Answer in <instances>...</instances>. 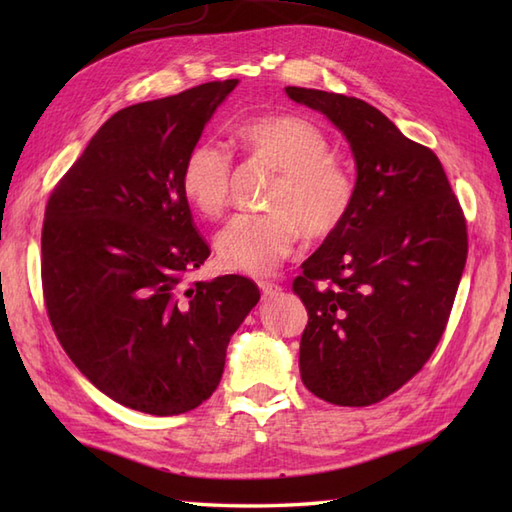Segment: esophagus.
Here are the masks:
<instances>
[{
  "label": "esophagus",
  "instance_id": "obj_1",
  "mask_svg": "<svg viewBox=\"0 0 512 512\" xmlns=\"http://www.w3.org/2000/svg\"><path fill=\"white\" fill-rule=\"evenodd\" d=\"M259 288H262V292H264V297H266V299H270V297H277L279 292H281V288H279L277 284H270V281H264V284H259Z\"/></svg>",
  "mask_w": 512,
  "mask_h": 512
}]
</instances>
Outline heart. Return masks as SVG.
I'll use <instances>...</instances> for the list:
<instances>
[{
  "instance_id": "b5f03b06",
  "label": "heart",
  "mask_w": 512,
  "mask_h": 512,
  "mask_svg": "<svg viewBox=\"0 0 512 512\" xmlns=\"http://www.w3.org/2000/svg\"><path fill=\"white\" fill-rule=\"evenodd\" d=\"M239 138L273 162L279 178L268 193V213H239L215 237L226 270L268 275L292 253L299 231L310 239L330 237L350 215L354 178L332 158L328 138L306 118L270 114L246 121ZM231 156L213 143H195L182 162L180 189L193 209L217 215L228 200Z\"/></svg>"
}]
</instances>
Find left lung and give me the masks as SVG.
<instances>
[{
	"label": "left lung",
	"mask_w": 512,
	"mask_h": 512,
	"mask_svg": "<svg viewBox=\"0 0 512 512\" xmlns=\"http://www.w3.org/2000/svg\"><path fill=\"white\" fill-rule=\"evenodd\" d=\"M350 145V215L303 262L301 380L314 396L367 407L418 374L449 321L466 264V222L438 156L354 96L286 88Z\"/></svg>",
	"instance_id": "8db88e82"
}]
</instances>
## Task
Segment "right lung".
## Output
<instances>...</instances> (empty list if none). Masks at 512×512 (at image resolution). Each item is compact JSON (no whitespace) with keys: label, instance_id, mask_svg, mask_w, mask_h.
<instances>
[{"label":"right lung","instance_id":"right-lung-1","mask_svg":"<svg viewBox=\"0 0 512 512\" xmlns=\"http://www.w3.org/2000/svg\"><path fill=\"white\" fill-rule=\"evenodd\" d=\"M237 83L116 112L46 206L41 279L57 339L96 389L151 416L213 394L228 341L259 301L239 275L182 284L211 253L180 189L182 162Z\"/></svg>","mask_w":512,"mask_h":512}]
</instances>
